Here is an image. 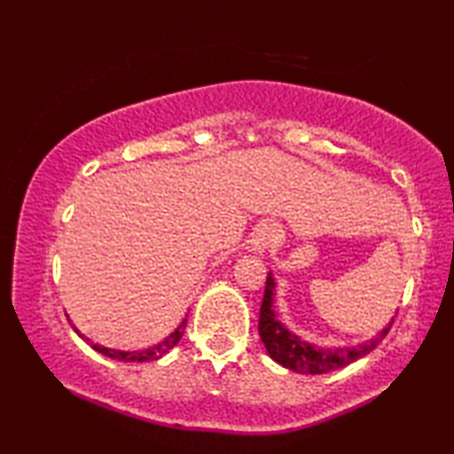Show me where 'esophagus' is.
<instances>
[{
    "mask_svg": "<svg viewBox=\"0 0 454 454\" xmlns=\"http://www.w3.org/2000/svg\"><path fill=\"white\" fill-rule=\"evenodd\" d=\"M275 239H277V227L272 225V223H262V225L256 227V231L252 235L250 252L262 254L275 244Z\"/></svg>",
    "mask_w": 454,
    "mask_h": 454,
    "instance_id": "1",
    "label": "esophagus"
}]
</instances>
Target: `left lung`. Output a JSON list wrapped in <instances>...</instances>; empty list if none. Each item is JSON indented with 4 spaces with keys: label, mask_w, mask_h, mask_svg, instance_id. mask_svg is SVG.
I'll use <instances>...</instances> for the list:
<instances>
[{
    "label": "left lung",
    "mask_w": 454,
    "mask_h": 454,
    "mask_svg": "<svg viewBox=\"0 0 454 454\" xmlns=\"http://www.w3.org/2000/svg\"><path fill=\"white\" fill-rule=\"evenodd\" d=\"M275 289L277 283L272 278V272L266 277V289H264V300L260 306V320H258V333L260 339L269 351V356L275 359L277 364H281L283 368L300 372V374H326L331 370H339L343 365H349L356 359L368 356L380 340L387 337L390 326H393L395 316L390 318L387 326L382 328L376 337H372L365 343L353 345V347H318L314 343H308L297 337L295 333H291L275 314Z\"/></svg>",
    "instance_id": "8db88e82"
}]
</instances>
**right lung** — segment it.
I'll return each mask as SVG.
<instances>
[{"label":"right lung","mask_w":454,"mask_h":454,"mask_svg":"<svg viewBox=\"0 0 454 454\" xmlns=\"http://www.w3.org/2000/svg\"><path fill=\"white\" fill-rule=\"evenodd\" d=\"M185 322L188 320H182L179 322V326L176 328V331H173L169 337H165L163 340H160L159 345H153V347H148V349H140V351H121V349H109V347H103V345H98V343H92V340L89 339V337H84L82 333L78 331L76 326L72 325V328L74 331H76V334L80 339H84L86 343H89L92 349L95 351H98V353H103V356H107V357H111V359H120V362H134V364H142V362H154V359H160L165 356L167 351H171L173 347H176L177 343H179V339H182V334H184V328H185Z\"/></svg>","instance_id":"1"}]
</instances>
